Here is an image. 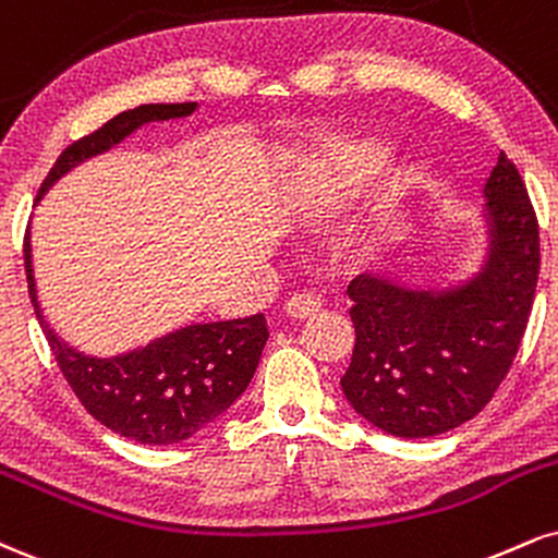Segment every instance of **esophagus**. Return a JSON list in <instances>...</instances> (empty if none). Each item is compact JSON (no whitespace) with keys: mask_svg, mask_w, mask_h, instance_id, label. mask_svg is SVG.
I'll list each match as a JSON object with an SVG mask.
<instances>
[{"mask_svg":"<svg viewBox=\"0 0 558 558\" xmlns=\"http://www.w3.org/2000/svg\"><path fill=\"white\" fill-rule=\"evenodd\" d=\"M283 308L291 319H306L319 312L322 301L317 296H312V293H293V296L286 301Z\"/></svg>","mask_w":558,"mask_h":558,"instance_id":"1","label":"esophagus"}]
</instances>
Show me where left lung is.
<instances>
[{
	"instance_id": "obj_1",
	"label": "left lung",
	"mask_w": 558,
	"mask_h": 558,
	"mask_svg": "<svg viewBox=\"0 0 558 558\" xmlns=\"http://www.w3.org/2000/svg\"><path fill=\"white\" fill-rule=\"evenodd\" d=\"M483 194L492 250L465 286L413 291L372 275L348 286L355 345L340 385L381 432L402 439L452 432L486 408L520 351L541 239L525 181L505 150Z\"/></svg>"
}]
</instances>
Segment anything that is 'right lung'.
Returning <instances> with one entry per match:
<instances>
[{
	"label": "right lung",
	"instance_id": "add662e5",
	"mask_svg": "<svg viewBox=\"0 0 558 558\" xmlns=\"http://www.w3.org/2000/svg\"><path fill=\"white\" fill-rule=\"evenodd\" d=\"M194 109L197 104H147L122 111L100 130L64 147L49 177L44 179L36 203L53 181L62 179L83 160L119 145L137 126L190 117ZM23 252L33 308L59 372L64 374L66 385L83 402L85 411L111 432L140 445L184 441L228 411L233 400L250 387L262 348L267 343V322L262 314L181 327L137 351L93 359L62 343L46 325L36 301L28 231H25Z\"/></svg>",
	"mask_w": 558,
	"mask_h": 558
}]
</instances>
